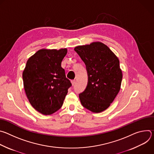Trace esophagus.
I'll return each mask as SVG.
<instances>
[{"label": "esophagus", "mask_w": 154, "mask_h": 154, "mask_svg": "<svg viewBox=\"0 0 154 154\" xmlns=\"http://www.w3.org/2000/svg\"><path fill=\"white\" fill-rule=\"evenodd\" d=\"M75 82L76 81L75 80H71V83H72V85L74 86L75 84Z\"/></svg>", "instance_id": "1"}]
</instances>
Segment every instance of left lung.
<instances>
[{
  "label": "left lung",
  "instance_id": "left-lung-1",
  "mask_svg": "<svg viewBox=\"0 0 154 154\" xmlns=\"http://www.w3.org/2000/svg\"><path fill=\"white\" fill-rule=\"evenodd\" d=\"M86 65L88 81L79 94L82 105L93 113H100L113 102L120 89L122 73L119 60L101 42L74 48Z\"/></svg>",
  "mask_w": 154,
  "mask_h": 154
}]
</instances>
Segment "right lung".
I'll return each instance as SVG.
<instances>
[{"label": "right lung", "instance_id": "1", "mask_svg": "<svg viewBox=\"0 0 154 154\" xmlns=\"http://www.w3.org/2000/svg\"><path fill=\"white\" fill-rule=\"evenodd\" d=\"M67 52L66 48L42 49L27 61L23 73L26 94L32 106L42 115L58 111L72 85L61 66Z\"/></svg>", "mask_w": 154, "mask_h": 154}]
</instances>
